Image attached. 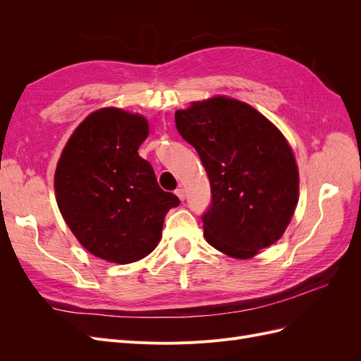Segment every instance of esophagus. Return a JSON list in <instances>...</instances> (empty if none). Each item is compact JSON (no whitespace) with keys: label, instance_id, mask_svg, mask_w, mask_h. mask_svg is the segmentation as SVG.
<instances>
[{"label":"esophagus","instance_id":"34e87169","mask_svg":"<svg viewBox=\"0 0 361 361\" xmlns=\"http://www.w3.org/2000/svg\"><path fill=\"white\" fill-rule=\"evenodd\" d=\"M176 195H178V197H179V200H185V190L183 188H178L176 190Z\"/></svg>","mask_w":361,"mask_h":361}]
</instances>
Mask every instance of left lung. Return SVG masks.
Returning <instances> with one entry per match:
<instances>
[{
	"label": "left lung",
	"instance_id": "1",
	"mask_svg": "<svg viewBox=\"0 0 361 361\" xmlns=\"http://www.w3.org/2000/svg\"><path fill=\"white\" fill-rule=\"evenodd\" d=\"M179 134L195 147L211 182L204 239L235 259L276 244L298 204L300 174L281 130L251 105L212 96L178 110Z\"/></svg>",
	"mask_w": 361,
	"mask_h": 361
}]
</instances>
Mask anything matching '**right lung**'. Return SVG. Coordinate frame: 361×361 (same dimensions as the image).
Masks as SVG:
<instances>
[{
  "instance_id": "right-lung-1",
  "label": "right lung",
  "mask_w": 361,
  "mask_h": 361,
  "mask_svg": "<svg viewBox=\"0 0 361 361\" xmlns=\"http://www.w3.org/2000/svg\"><path fill=\"white\" fill-rule=\"evenodd\" d=\"M145 116L116 106L87 116L64 146L54 174L59 209L78 243L111 264H133L161 241L164 216L180 202L159 188L138 155Z\"/></svg>"
}]
</instances>
